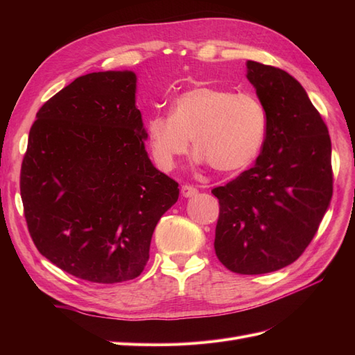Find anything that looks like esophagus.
I'll use <instances>...</instances> for the list:
<instances>
[{
	"label": "esophagus",
	"instance_id": "1",
	"mask_svg": "<svg viewBox=\"0 0 355 355\" xmlns=\"http://www.w3.org/2000/svg\"><path fill=\"white\" fill-rule=\"evenodd\" d=\"M197 188L192 187V185H184L180 188V194L184 196L185 198H189V197H194L197 194Z\"/></svg>",
	"mask_w": 355,
	"mask_h": 355
}]
</instances>
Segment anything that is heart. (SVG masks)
<instances>
[{
  "label": "heart",
  "instance_id": "obj_1",
  "mask_svg": "<svg viewBox=\"0 0 355 355\" xmlns=\"http://www.w3.org/2000/svg\"><path fill=\"white\" fill-rule=\"evenodd\" d=\"M268 110L253 93L201 85L187 90L171 103L170 115L154 114L146 135L154 163L171 170L189 149L213 170L244 168L261 154L268 133Z\"/></svg>",
  "mask_w": 355,
  "mask_h": 355
}]
</instances>
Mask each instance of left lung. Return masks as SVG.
Returning <instances> with one entry per match:
<instances>
[{
    "mask_svg": "<svg viewBox=\"0 0 355 355\" xmlns=\"http://www.w3.org/2000/svg\"><path fill=\"white\" fill-rule=\"evenodd\" d=\"M268 110L262 151L249 170L211 189L219 200L214 252L230 271L266 274L293 263L320 227L333 194L327 125L286 71L247 62Z\"/></svg>",
    "mask_w": 355,
    "mask_h": 355,
    "instance_id": "8db88e82",
    "label": "left lung"
}]
</instances>
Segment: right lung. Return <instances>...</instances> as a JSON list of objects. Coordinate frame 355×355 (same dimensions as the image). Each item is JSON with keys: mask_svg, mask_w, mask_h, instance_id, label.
I'll return each instance as SVG.
<instances>
[{"mask_svg": "<svg viewBox=\"0 0 355 355\" xmlns=\"http://www.w3.org/2000/svg\"><path fill=\"white\" fill-rule=\"evenodd\" d=\"M132 71L73 80L37 112L20 196L38 252L99 284L133 280L179 184L154 167Z\"/></svg>", "mask_w": 355, "mask_h": 355, "instance_id": "right-lung-1", "label": "right lung"}]
</instances>
